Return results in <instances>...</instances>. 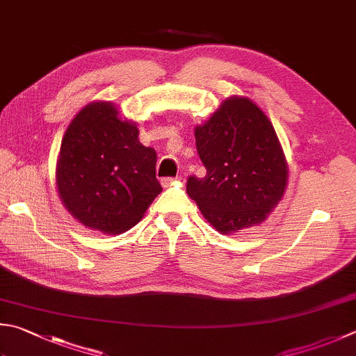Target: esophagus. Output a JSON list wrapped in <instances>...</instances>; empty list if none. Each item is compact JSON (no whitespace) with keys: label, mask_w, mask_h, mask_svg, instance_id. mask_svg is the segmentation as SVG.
<instances>
[{"label":"esophagus","mask_w":356,"mask_h":356,"mask_svg":"<svg viewBox=\"0 0 356 356\" xmlns=\"http://www.w3.org/2000/svg\"><path fill=\"white\" fill-rule=\"evenodd\" d=\"M181 179V177H177V178H163L161 179V184H163L164 187H169V186H172L173 183H175V181H179Z\"/></svg>","instance_id":"obj_1"}]
</instances>
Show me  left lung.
<instances>
[{"mask_svg": "<svg viewBox=\"0 0 356 356\" xmlns=\"http://www.w3.org/2000/svg\"><path fill=\"white\" fill-rule=\"evenodd\" d=\"M206 175L187 178L189 195L221 234L261 223L286 186V163L270 119L246 97H231L195 129Z\"/></svg>", "mask_w": 356, "mask_h": 356, "instance_id": "left-lung-1", "label": "left lung"}]
</instances>
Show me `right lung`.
<instances>
[{"label":"right lung","instance_id":"1","mask_svg":"<svg viewBox=\"0 0 356 356\" xmlns=\"http://www.w3.org/2000/svg\"><path fill=\"white\" fill-rule=\"evenodd\" d=\"M110 102L86 105L66 130L57 189L80 223L105 234L129 231L161 193L156 152L139 143L135 124Z\"/></svg>","mask_w":356,"mask_h":356}]
</instances>
